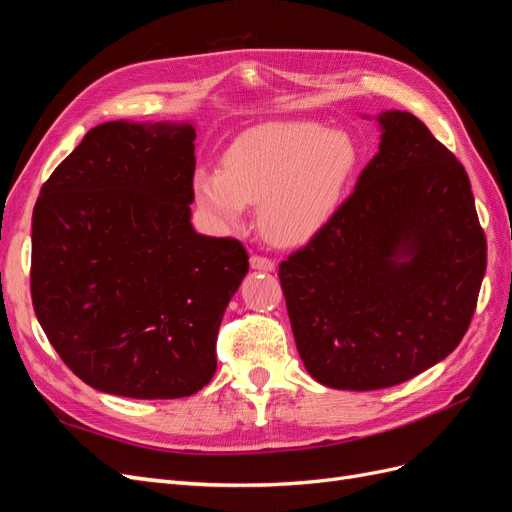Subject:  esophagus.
Wrapping results in <instances>:
<instances>
[{
	"mask_svg": "<svg viewBox=\"0 0 512 512\" xmlns=\"http://www.w3.org/2000/svg\"><path fill=\"white\" fill-rule=\"evenodd\" d=\"M250 265H252V269H256V271H275V262H273L271 258L258 256V254H254V256L250 258Z\"/></svg>",
	"mask_w": 512,
	"mask_h": 512,
	"instance_id": "obj_1",
	"label": "esophagus"
}]
</instances>
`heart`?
Segmentation results:
<instances>
[{
    "label": "heart",
    "instance_id": "1",
    "mask_svg": "<svg viewBox=\"0 0 512 512\" xmlns=\"http://www.w3.org/2000/svg\"><path fill=\"white\" fill-rule=\"evenodd\" d=\"M361 151L344 130L316 121H269L237 136L222 168H198L192 194L220 230L245 224L258 203L262 235L275 245H303L331 222L356 175Z\"/></svg>",
    "mask_w": 512,
    "mask_h": 512
}]
</instances>
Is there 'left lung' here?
<instances>
[{
	"mask_svg": "<svg viewBox=\"0 0 512 512\" xmlns=\"http://www.w3.org/2000/svg\"><path fill=\"white\" fill-rule=\"evenodd\" d=\"M378 153L331 222L280 265L316 382L376 391L451 354L487 269L468 173L421 119L382 111Z\"/></svg>",
	"mask_w": 512,
	"mask_h": 512,
	"instance_id": "obj_1",
	"label": "left lung"
}]
</instances>
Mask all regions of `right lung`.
Returning <instances> with one entry per match:
<instances>
[{"instance_id":"right-lung-1","label":"right lung","mask_w":512,"mask_h":512,"mask_svg":"<svg viewBox=\"0 0 512 512\" xmlns=\"http://www.w3.org/2000/svg\"><path fill=\"white\" fill-rule=\"evenodd\" d=\"M190 121H106L42 185L32 301L76 376L102 393L177 399L218 369L215 342L250 269L237 239L190 218Z\"/></svg>"}]
</instances>
